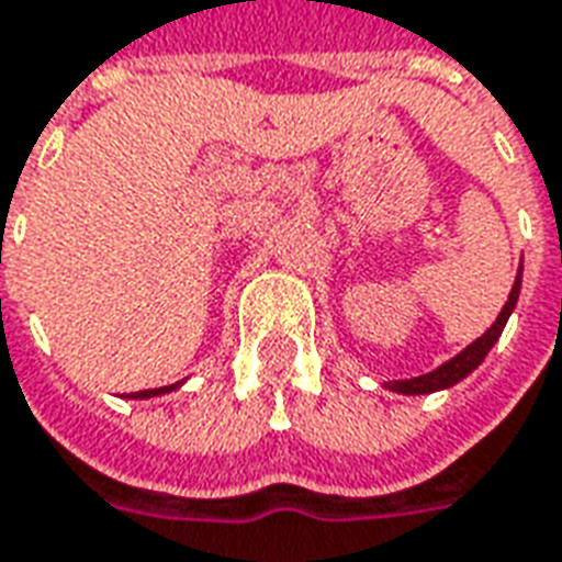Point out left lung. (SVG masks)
<instances>
[{"mask_svg": "<svg viewBox=\"0 0 562 562\" xmlns=\"http://www.w3.org/2000/svg\"><path fill=\"white\" fill-rule=\"evenodd\" d=\"M517 296H520V272H517L515 288H512V293H508V302L503 305V312H499V317L493 321V326L484 333V336L475 338L469 348H463L457 357H451L448 363H441L439 369H432V372H427V375L405 378V381H387L384 387L393 390V393H405V396H417V393H436V390L453 387L457 381H463L469 372H475V369L484 363V357L491 353V348L496 345V338L503 336L505 324H508V314L515 312Z\"/></svg>", "mask_w": 562, "mask_h": 562, "instance_id": "left-lung-1", "label": "left lung"}]
</instances>
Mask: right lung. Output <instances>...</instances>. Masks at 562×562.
I'll use <instances>...</instances> for the list:
<instances>
[{"instance_id":"obj_1","label":"right lung","mask_w":562,"mask_h":562,"mask_svg":"<svg viewBox=\"0 0 562 562\" xmlns=\"http://www.w3.org/2000/svg\"><path fill=\"white\" fill-rule=\"evenodd\" d=\"M178 384H169V387H157V390H138V393H133V400H150V396H160V393H169V390H175Z\"/></svg>"}]
</instances>
